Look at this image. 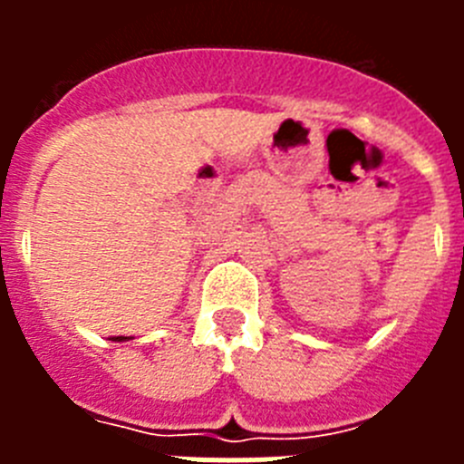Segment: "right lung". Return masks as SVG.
Here are the masks:
<instances>
[{
	"label": "right lung",
	"instance_id": "add662e5",
	"mask_svg": "<svg viewBox=\"0 0 464 464\" xmlns=\"http://www.w3.org/2000/svg\"><path fill=\"white\" fill-rule=\"evenodd\" d=\"M134 337H125V334H118V337H109V342H130Z\"/></svg>",
	"mask_w": 464,
	"mask_h": 464
}]
</instances>
